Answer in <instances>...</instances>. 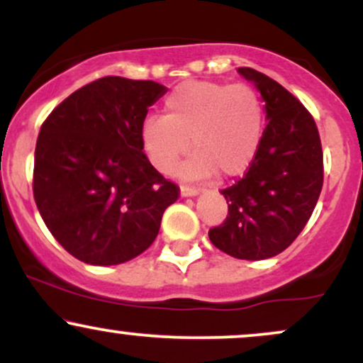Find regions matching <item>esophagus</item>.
Wrapping results in <instances>:
<instances>
[{"label": "esophagus", "instance_id": "34e87169", "mask_svg": "<svg viewBox=\"0 0 363 363\" xmlns=\"http://www.w3.org/2000/svg\"><path fill=\"white\" fill-rule=\"evenodd\" d=\"M198 193H199L198 187H194V186H186V184L181 186V194H182V196H196Z\"/></svg>", "mask_w": 363, "mask_h": 363}]
</instances>
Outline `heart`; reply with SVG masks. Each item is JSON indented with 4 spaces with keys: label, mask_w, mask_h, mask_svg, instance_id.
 Wrapping results in <instances>:
<instances>
[{
    "label": "heart",
    "mask_w": 363,
    "mask_h": 363,
    "mask_svg": "<svg viewBox=\"0 0 363 363\" xmlns=\"http://www.w3.org/2000/svg\"><path fill=\"white\" fill-rule=\"evenodd\" d=\"M262 124V102L252 86L186 82L170 91L165 116L143 121L140 138L158 172L169 174L191 148L194 155L179 169L181 176L234 177L254 160Z\"/></svg>",
    "instance_id": "1"
}]
</instances>
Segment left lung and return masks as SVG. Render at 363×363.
<instances>
[{
    "label": "left lung",
    "mask_w": 363,
    "mask_h": 363,
    "mask_svg": "<svg viewBox=\"0 0 363 363\" xmlns=\"http://www.w3.org/2000/svg\"><path fill=\"white\" fill-rule=\"evenodd\" d=\"M239 73L261 91L268 124L244 177L222 189L228 215L208 235L220 251L259 261L285 251L309 222L323 189V147L295 95L252 68Z\"/></svg>",
    "instance_id": "obj_1"
}]
</instances>
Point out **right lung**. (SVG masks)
Segmentation results:
<instances>
[{
  "label": "right lung",
  "instance_id": "add662e5",
  "mask_svg": "<svg viewBox=\"0 0 363 363\" xmlns=\"http://www.w3.org/2000/svg\"><path fill=\"white\" fill-rule=\"evenodd\" d=\"M165 94L152 80L104 77L73 91L40 126L35 205L49 232L86 264L147 251L181 189L150 164L140 129Z\"/></svg>",
  "mask_w": 363,
  "mask_h": 363
}]
</instances>
